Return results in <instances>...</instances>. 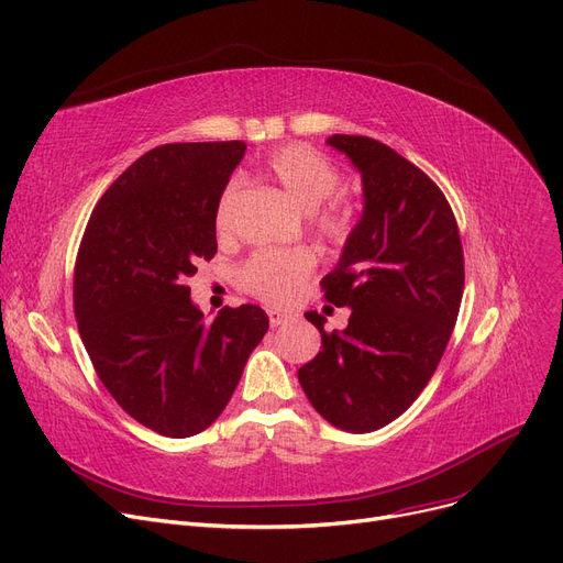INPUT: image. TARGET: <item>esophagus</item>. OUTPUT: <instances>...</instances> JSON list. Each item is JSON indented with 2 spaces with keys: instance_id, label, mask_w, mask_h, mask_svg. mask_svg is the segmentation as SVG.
Instances as JSON below:
<instances>
[{
  "instance_id": "esophagus-1",
  "label": "esophagus",
  "mask_w": 563,
  "mask_h": 563,
  "mask_svg": "<svg viewBox=\"0 0 563 563\" xmlns=\"http://www.w3.org/2000/svg\"><path fill=\"white\" fill-rule=\"evenodd\" d=\"M267 319H269V325L277 328V325L286 323L290 317H288L286 311H279V309H269V311H267Z\"/></svg>"
}]
</instances>
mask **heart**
<instances>
[{
	"label": "heart",
	"mask_w": 563,
	"mask_h": 563,
	"mask_svg": "<svg viewBox=\"0 0 563 563\" xmlns=\"http://www.w3.org/2000/svg\"><path fill=\"white\" fill-rule=\"evenodd\" d=\"M261 173L275 183L294 203L302 210H313V223L323 238L340 242L351 229V203L334 194L342 183L336 168L325 154L305 143H290L279 147L265 159ZM238 187L231 183L221 191L214 210V229L219 235H227L231 229V206ZM317 258L311 250L296 246V250H261L252 254L240 269V279L246 290L267 302H286L296 296V290L311 275Z\"/></svg>",
	"instance_id": "heart-1"
}]
</instances>
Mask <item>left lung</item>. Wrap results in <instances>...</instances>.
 I'll list each match as a JSON object with an SVG mask.
<instances>
[{
    "mask_svg": "<svg viewBox=\"0 0 563 563\" xmlns=\"http://www.w3.org/2000/svg\"><path fill=\"white\" fill-rule=\"evenodd\" d=\"M363 177V217L340 263L321 282L325 300L349 307V325L325 332L321 351L298 369L300 386L330 424L374 432L399 418L432 378L451 340L464 254L443 191L393 147L334 133L325 141Z\"/></svg>",
    "mask_w": 563,
    "mask_h": 563,
    "instance_id": "left-lung-1",
    "label": "left lung"
}]
</instances>
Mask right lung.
Wrapping results in <instances>:
<instances>
[{
    "label": "right lung",
    "instance_id": "add662e5",
    "mask_svg": "<svg viewBox=\"0 0 563 563\" xmlns=\"http://www.w3.org/2000/svg\"><path fill=\"white\" fill-rule=\"evenodd\" d=\"M246 145L168 143L145 152L101 196L80 242L74 311L106 390L156 434L185 439L227 409L267 332L256 305L214 321L187 279L217 254L214 210Z\"/></svg>",
    "mask_w": 563,
    "mask_h": 563
}]
</instances>
